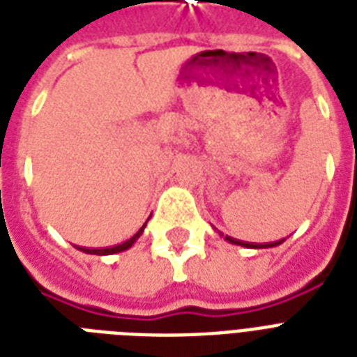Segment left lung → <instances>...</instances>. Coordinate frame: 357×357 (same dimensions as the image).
Instances as JSON below:
<instances>
[{
	"instance_id": "1",
	"label": "left lung",
	"mask_w": 357,
	"mask_h": 357,
	"mask_svg": "<svg viewBox=\"0 0 357 357\" xmlns=\"http://www.w3.org/2000/svg\"><path fill=\"white\" fill-rule=\"evenodd\" d=\"M226 241L231 244H238V246H246V248H272V246H278V244H282L283 243V238L282 241H276V243H268V244H250L246 243V241H238V238H234V237H228L226 235Z\"/></svg>"
}]
</instances>
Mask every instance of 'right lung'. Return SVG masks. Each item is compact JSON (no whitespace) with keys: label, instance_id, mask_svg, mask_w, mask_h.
Listing matches in <instances>:
<instances>
[{"label":"right lung","instance_id":"obj_1","mask_svg":"<svg viewBox=\"0 0 357 357\" xmlns=\"http://www.w3.org/2000/svg\"><path fill=\"white\" fill-rule=\"evenodd\" d=\"M144 228H146V224H144V226H142V228L139 229V231H137V234L133 235V237L128 238L126 243L116 244V246H113V248H79V250H81V252H85V254H94V255L119 254V252H123V250L131 248V246H133V244H135V241H137V238H139L140 235H142V231H144Z\"/></svg>","mask_w":357,"mask_h":357}]
</instances>
